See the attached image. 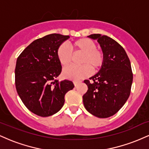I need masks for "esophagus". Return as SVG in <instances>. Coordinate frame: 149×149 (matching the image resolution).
I'll return each mask as SVG.
<instances>
[{
  "label": "esophagus",
  "mask_w": 149,
  "mask_h": 149,
  "mask_svg": "<svg viewBox=\"0 0 149 149\" xmlns=\"http://www.w3.org/2000/svg\"><path fill=\"white\" fill-rule=\"evenodd\" d=\"M80 81H73V84H74L75 86H77L78 84H79Z\"/></svg>",
  "instance_id": "1"
}]
</instances>
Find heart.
I'll return each mask as SVG.
<instances>
[{"label": "heart", "mask_w": 149, "mask_h": 149, "mask_svg": "<svg viewBox=\"0 0 149 149\" xmlns=\"http://www.w3.org/2000/svg\"><path fill=\"white\" fill-rule=\"evenodd\" d=\"M76 52L83 53L81 64H84L80 67L68 66L62 71V76L66 79L78 80L90 76L91 68L94 70L100 69L104 63V54L100 49L96 48L95 42L89 38H80L72 44ZM71 50L65 44H61L58 47L57 57L59 64L66 66L71 59Z\"/></svg>", "instance_id": "obj_1"}]
</instances>
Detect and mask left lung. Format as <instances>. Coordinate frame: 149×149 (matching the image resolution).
I'll return each instance as SVG.
<instances>
[{"label": "left lung", "mask_w": 149, "mask_h": 149, "mask_svg": "<svg viewBox=\"0 0 149 149\" xmlns=\"http://www.w3.org/2000/svg\"><path fill=\"white\" fill-rule=\"evenodd\" d=\"M88 38L97 40L104 60L99 72L85 80L88 90L83 95V104L89 113L105 118L116 114L130 95L133 74L130 61L118 42L107 36L91 34Z\"/></svg>", "instance_id": "1"}]
</instances>
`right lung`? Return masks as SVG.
I'll use <instances>...</instances> for the list:
<instances>
[{
    "instance_id": "1",
    "label": "right lung",
    "mask_w": 149,
    "mask_h": 149,
    "mask_svg": "<svg viewBox=\"0 0 149 149\" xmlns=\"http://www.w3.org/2000/svg\"><path fill=\"white\" fill-rule=\"evenodd\" d=\"M69 36L52 33L34 40L17 59L15 85L26 107L33 113L47 117L59 111L64 96L74 88L71 81L56 79L61 71L57 57L59 46Z\"/></svg>"
}]
</instances>
